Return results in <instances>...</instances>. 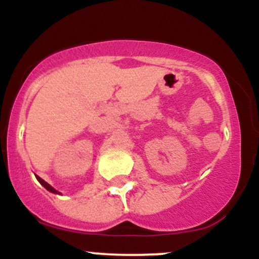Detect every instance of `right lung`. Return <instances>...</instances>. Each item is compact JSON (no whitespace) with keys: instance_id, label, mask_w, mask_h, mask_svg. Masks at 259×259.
<instances>
[{"instance_id":"1","label":"right lung","mask_w":259,"mask_h":259,"mask_svg":"<svg viewBox=\"0 0 259 259\" xmlns=\"http://www.w3.org/2000/svg\"><path fill=\"white\" fill-rule=\"evenodd\" d=\"M36 179L38 180V183H40L41 184V185H42L44 187H45V189H46V190H49V191H51V192H53V194H59V192L57 191V190H55V189H53V187L51 186V185H49V184H47L46 183V181H44L42 179H41V178H38V177H36Z\"/></svg>"}]
</instances>
